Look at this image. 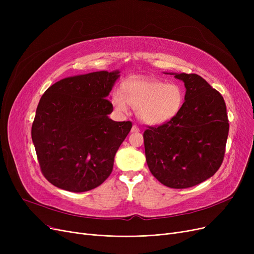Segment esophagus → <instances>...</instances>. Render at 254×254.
Listing matches in <instances>:
<instances>
[{"mask_svg": "<svg viewBox=\"0 0 254 254\" xmlns=\"http://www.w3.org/2000/svg\"><path fill=\"white\" fill-rule=\"evenodd\" d=\"M138 131H140V128H139L138 126L134 125L131 127V132H138Z\"/></svg>", "mask_w": 254, "mask_h": 254, "instance_id": "34e87169", "label": "esophagus"}]
</instances>
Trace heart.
I'll list each match as a JSON object with an SVG mask.
<instances>
[{
    "instance_id": "obj_1",
    "label": "heart",
    "mask_w": 254,
    "mask_h": 254,
    "mask_svg": "<svg viewBox=\"0 0 254 254\" xmlns=\"http://www.w3.org/2000/svg\"><path fill=\"white\" fill-rule=\"evenodd\" d=\"M111 101L123 113L128 105L137 110L141 122L161 125L178 114L184 101L182 88L174 83L147 78H131L122 85V90L112 93Z\"/></svg>"
}]
</instances>
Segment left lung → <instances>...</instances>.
Listing matches in <instances>:
<instances>
[{"label":"left lung","mask_w":254,"mask_h":254,"mask_svg":"<svg viewBox=\"0 0 254 254\" xmlns=\"http://www.w3.org/2000/svg\"><path fill=\"white\" fill-rule=\"evenodd\" d=\"M184 82V103L176 116L144 131L146 162L151 174L171 189H188L220 168L229 135L224 100L196 74H175Z\"/></svg>","instance_id":"1"}]
</instances>
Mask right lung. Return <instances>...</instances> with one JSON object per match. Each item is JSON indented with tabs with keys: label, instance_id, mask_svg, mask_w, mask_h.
I'll return each instance as SVG.
<instances>
[{
	"label": "right lung",
	"instance_id": "1",
	"mask_svg": "<svg viewBox=\"0 0 254 254\" xmlns=\"http://www.w3.org/2000/svg\"><path fill=\"white\" fill-rule=\"evenodd\" d=\"M119 72L100 71L60 80L41 97L32 139L44 177L59 189L83 192L111 174L131 122H114L108 98Z\"/></svg>",
	"mask_w": 254,
	"mask_h": 254
}]
</instances>
